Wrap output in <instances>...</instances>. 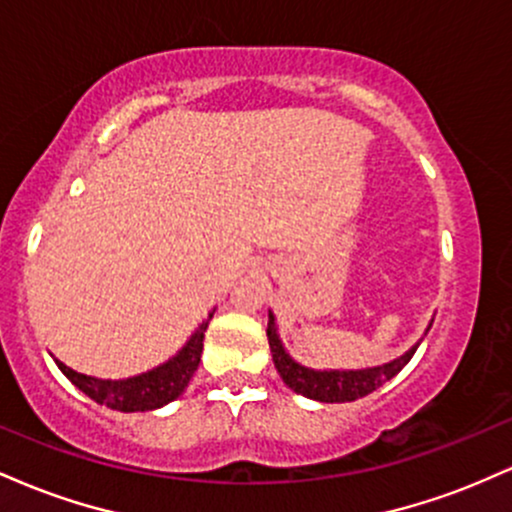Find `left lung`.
<instances>
[{
	"label": "left lung",
	"instance_id": "1",
	"mask_svg": "<svg viewBox=\"0 0 512 512\" xmlns=\"http://www.w3.org/2000/svg\"><path fill=\"white\" fill-rule=\"evenodd\" d=\"M433 320L428 322L426 332L431 330ZM267 339H269V349H272V358H274V368L276 373L281 375L286 385L291 387L296 395H303L308 399H315V402H354L358 397H366L373 390H378L380 385L387 383L390 378L402 370L414 356V351L419 349L421 339L411 346L409 351H404L402 356L392 358V361L380 363V366H370V368H310L298 363L289 351H286L284 342L279 337V327H276V317L272 310H269V322H267Z\"/></svg>",
	"mask_w": 512,
	"mask_h": 512
}]
</instances>
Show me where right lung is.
Returning a JSON list of instances; mask_svg holds the SVG:
<instances>
[{
	"mask_svg": "<svg viewBox=\"0 0 512 512\" xmlns=\"http://www.w3.org/2000/svg\"><path fill=\"white\" fill-rule=\"evenodd\" d=\"M211 315H214V310H211L207 320L197 327L195 334L187 339L178 354L170 356L166 363H161V366L146 370V373L132 375V378L103 380L86 373H76L74 368L64 366L57 358L55 363L57 368L72 380L74 387H79L86 397H91L93 402L98 404H105L108 409L125 411V414H129V411L161 409L173 402V399H178L182 392H185L192 375H195L199 358H202L204 332H207Z\"/></svg>",
	"mask_w": 512,
	"mask_h": 512,
	"instance_id": "right-lung-1",
	"label": "right lung"
}]
</instances>
